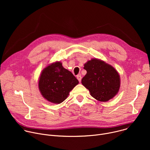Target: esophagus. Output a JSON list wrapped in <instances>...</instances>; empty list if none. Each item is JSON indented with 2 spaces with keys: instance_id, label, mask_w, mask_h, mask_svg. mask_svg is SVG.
Returning a JSON list of instances; mask_svg holds the SVG:
<instances>
[{
  "instance_id": "34e87169",
  "label": "esophagus",
  "mask_w": 150,
  "mask_h": 150,
  "mask_svg": "<svg viewBox=\"0 0 150 150\" xmlns=\"http://www.w3.org/2000/svg\"><path fill=\"white\" fill-rule=\"evenodd\" d=\"M76 77H77V79H78V80L79 81V82H81V79H82V77H81V75H77V76H76Z\"/></svg>"
}]
</instances>
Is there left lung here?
<instances>
[{
    "label": "left lung",
    "mask_w": 150,
    "mask_h": 150,
    "mask_svg": "<svg viewBox=\"0 0 150 150\" xmlns=\"http://www.w3.org/2000/svg\"><path fill=\"white\" fill-rule=\"evenodd\" d=\"M87 74L81 82L90 92V94L100 101L112 98L120 88V77L114 68L104 62L96 59L84 65Z\"/></svg>",
    "instance_id": "1"
}]
</instances>
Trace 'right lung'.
Returning <instances> with one entry per match:
<instances>
[{
	"label": "right lung",
	"mask_w": 150,
	"mask_h": 150,
	"mask_svg": "<svg viewBox=\"0 0 150 150\" xmlns=\"http://www.w3.org/2000/svg\"><path fill=\"white\" fill-rule=\"evenodd\" d=\"M79 83L71 72L64 68L59 62L52 63L42 71L38 82L40 91L46 100L60 104Z\"/></svg>",
	"instance_id": "add662e5"
}]
</instances>
